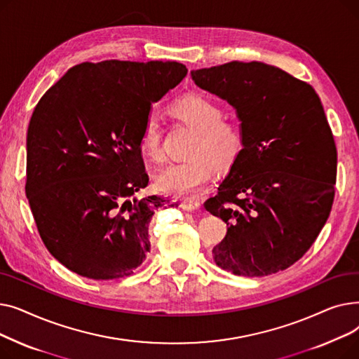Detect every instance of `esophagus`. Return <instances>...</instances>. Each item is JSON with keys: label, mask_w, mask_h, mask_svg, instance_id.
Wrapping results in <instances>:
<instances>
[{"label": "esophagus", "mask_w": 359, "mask_h": 359, "mask_svg": "<svg viewBox=\"0 0 359 359\" xmlns=\"http://www.w3.org/2000/svg\"><path fill=\"white\" fill-rule=\"evenodd\" d=\"M182 208H183L184 211H187V212H195V211H199V210H201V202L187 199V201H184V202L182 203Z\"/></svg>", "instance_id": "34e87169"}]
</instances>
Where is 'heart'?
Returning <instances> with one entry per match:
<instances>
[{
  "label": "heart",
  "mask_w": 359,
  "mask_h": 359,
  "mask_svg": "<svg viewBox=\"0 0 359 359\" xmlns=\"http://www.w3.org/2000/svg\"><path fill=\"white\" fill-rule=\"evenodd\" d=\"M175 115L196 130L184 161L168 164L154 176L157 191L177 198L199 195L217 172H229L238 161L246 144V132L236 119H224L222 107L205 94L191 93L172 104ZM140 151L151 161L163 160V129L149 115L141 129Z\"/></svg>",
  "instance_id": "obj_1"
}]
</instances>
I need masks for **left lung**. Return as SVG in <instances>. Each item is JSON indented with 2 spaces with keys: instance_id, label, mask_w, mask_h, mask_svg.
Wrapping results in <instances>:
<instances>
[{
  "instance_id": "left-lung-1",
  "label": "left lung",
  "mask_w": 359,
  "mask_h": 359,
  "mask_svg": "<svg viewBox=\"0 0 359 359\" xmlns=\"http://www.w3.org/2000/svg\"><path fill=\"white\" fill-rule=\"evenodd\" d=\"M191 74L236 107L246 132L243 154L203 203L229 225L214 260L243 276L284 271L311 248L334 199L337 153L322 102L309 83L263 62Z\"/></svg>"
}]
</instances>
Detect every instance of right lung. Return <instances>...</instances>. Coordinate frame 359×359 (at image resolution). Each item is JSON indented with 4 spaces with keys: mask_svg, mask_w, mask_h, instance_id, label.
<instances>
[{
    "mask_svg": "<svg viewBox=\"0 0 359 359\" xmlns=\"http://www.w3.org/2000/svg\"><path fill=\"white\" fill-rule=\"evenodd\" d=\"M186 74L179 62H84L36 104L26 196L46 249L69 271L116 279L145 260L149 221L167 202L129 199L148 184L138 141L151 103Z\"/></svg>",
    "mask_w": 359,
    "mask_h": 359,
    "instance_id": "add662e5",
    "label": "right lung"
}]
</instances>
